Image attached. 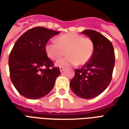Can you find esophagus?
I'll use <instances>...</instances> for the list:
<instances>
[{
  "instance_id": "obj_1",
  "label": "esophagus",
  "mask_w": 129,
  "mask_h": 129,
  "mask_svg": "<svg viewBox=\"0 0 129 129\" xmlns=\"http://www.w3.org/2000/svg\"><path fill=\"white\" fill-rule=\"evenodd\" d=\"M59 69H60V71H61V72H63V71L64 70V68H63V67H60V68H59Z\"/></svg>"
}]
</instances>
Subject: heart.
Listing matches in <instances>:
<instances>
[{"mask_svg":"<svg viewBox=\"0 0 129 129\" xmlns=\"http://www.w3.org/2000/svg\"><path fill=\"white\" fill-rule=\"evenodd\" d=\"M55 41L56 43H47L45 50L48 57L53 61L60 59L66 52L67 56L56 63L59 67L86 64L91 59L94 52L92 40L84 38L77 33L70 32L62 34L56 37Z\"/></svg>","mask_w":129,"mask_h":129,"instance_id":"1","label":"heart"}]
</instances>
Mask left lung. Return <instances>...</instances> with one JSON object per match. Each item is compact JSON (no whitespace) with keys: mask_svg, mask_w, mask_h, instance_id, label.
<instances>
[{"mask_svg":"<svg viewBox=\"0 0 129 129\" xmlns=\"http://www.w3.org/2000/svg\"><path fill=\"white\" fill-rule=\"evenodd\" d=\"M81 33L92 40L94 52L84 67L75 69L70 86L78 97L91 99L104 92L111 83L115 56L112 43L104 35L92 29H86Z\"/></svg>","mask_w":129,"mask_h":129,"instance_id":"1","label":"left lung"}]
</instances>
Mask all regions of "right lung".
<instances>
[{"label":"right lung","mask_w":129,"mask_h":129,"mask_svg":"<svg viewBox=\"0 0 129 129\" xmlns=\"http://www.w3.org/2000/svg\"><path fill=\"white\" fill-rule=\"evenodd\" d=\"M58 34L54 30L35 27L15 43L9 56V68L11 81L22 96L37 100L48 95L54 88L61 72L48 57L45 45Z\"/></svg>","instance_id":"1"}]
</instances>
